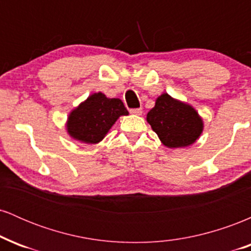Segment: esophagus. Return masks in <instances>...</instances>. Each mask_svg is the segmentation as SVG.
Masks as SVG:
<instances>
[{
	"label": "esophagus",
	"instance_id": "34e87169",
	"mask_svg": "<svg viewBox=\"0 0 251 251\" xmlns=\"http://www.w3.org/2000/svg\"><path fill=\"white\" fill-rule=\"evenodd\" d=\"M132 114H137V116H140V114L143 113V108H132L131 111Z\"/></svg>",
	"mask_w": 251,
	"mask_h": 251
}]
</instances>
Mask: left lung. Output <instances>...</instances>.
Here are the masks:
<instances>
[{"instance_id":"left-lung-1","label":"left lung","mask_w":251,"mask_h":251,"mask_svg":"<svg viewBox=\"0 0 251 251\" xmlns=\"http://www.w3.org/2000/svg\"><path fill=\"white\" fill-rule=\"evenodd\" d=\"M148 122L168 148H181L196 142L203 129V122L191 106L164 93L148 113Z\"/></svg>"}]
</instances>
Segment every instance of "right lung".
<instances>
[{
	"mask_svg": "<svg viewBox=\"0 0 251 251\" xmlns=\"http://www.w3.org/2000/svg\"><path fill=\"white\" fill-rule=\"evenodd\" d=\"M127 114L128 111L120 99H108L105 94L94 93L72 112L67 128L75 139L96 144L105 137L118 118Z\"/></svg>",
	"mask_w": 251,
	"mask_h": 251,
	"instance_id": "obj_1",
	"label": "right lung"
}]
</instances>
